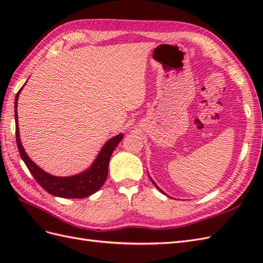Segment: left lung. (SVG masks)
I'll list each match as a JSON object with an SVG mask.
<instances>
[{"label": "left lung", "instance_id": "8db88e82", "mask_svg": "<svg viewBox=\"0 0 263 263\" xmlns=\"http://www.w3.org/2000/svg\"><path fill=\"white\" fill-rule=\"evenodd\" d=\"M149 178H150V176H149ZM150 180H151V182H153V183H154V185H155V186H156V187H157V189H158V190H159V191H160V192H161V193H163V194H164V195H166V194H165V193H164V192H163V191H162V190H161V189H160V187H159V186H158V185H157V184H156V182H155V181H154V180H153V179H151V178H150ZM166 196H169V195H166Z\"/></svg>", "mask_w": 263, "mask_h": 263}]
</instances>
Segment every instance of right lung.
I'll use <instances>...</instances> for the list:
<instances>
[{
  "label": "right lung",
  "instance_id": "right-lung-1",
  "mask_svg": "<svg viewBox=\"0 0 263 263\" xmlns=\"http://www.w3.org/2000/svg\"><path fill=\"white\" fill-rule=\"evenodd\" d=\"M25 85V84H24ZM17 92L15 97V125H16V144L20 151L21 158L25 162L29 172L33 174L35 180L39 183L44 190L50 193L51 195L65 197V198H83L90 196L93 193L99 191L107 178L108 172V162L113 151L117 147V145L123 139L124 135L119 134L117 136L110 138L105 142V145L102 147L98 157L95 158L94 162L87 168L85 171L74 174L70 177H55L52 174L47 173L42 168L31 160L28 155L25 153L21 138H20V129H18V117H17V101L20 98V93L23 90Z\"/></svg>",
  "mask_w": 263,
  "mask_h": 263
}]
</instances>
